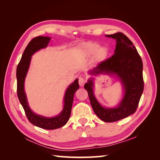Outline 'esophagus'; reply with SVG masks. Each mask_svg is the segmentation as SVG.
I'll return each mask as SVG.
<instances>
[{
    "mask_svg": "<svg viewBox=\"0 0 160 160\" xmlns=\"http://www.w3.org/2000/svg\"><path fill=\"white\" fill-rule=\"evenodd\" d=\"M85 79L84 78H83V77H79V85L81 87V86H83L85 83Z\"/></svg>",
    "mask_w": 160,
    "mask_h": 160,
    "instance_id": "obj_1",
    "label": "esophagus"
}]
</instances>
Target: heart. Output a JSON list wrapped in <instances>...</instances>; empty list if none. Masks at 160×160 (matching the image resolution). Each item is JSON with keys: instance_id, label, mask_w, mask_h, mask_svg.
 Masks as SVG:
<instances>
[{"instance_id": "b5f03b06", "label": "heart", "mask_w": 160, "mask_h": 160, "mask_svg": "<svg viewBox=\"0 0 160 160\" xmlns=\"http://www.w3.org/2000/svg\"><path fill=\"white\" fill-rule=\"evenodd\" d=\"M84 49L87 55H94L95 59L98 61L105 60L108 55V49L106 47H100L98 42H88L84 46Z\"/></svg>"}]
</instances>
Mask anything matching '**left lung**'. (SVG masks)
Returning <instances> with one entry per match:
<instances>
[{
    "instance_id": "1",
    "label": "left lung",
    "mask_w": 160,
    "mask_h": 160,
    "mask_svg": "<svg viewBox=\"0 0 160 160\" xmlns=\"http://www.w3.org/2000/svg\"><path fill=\"white\" fill-rule=\"evenodd\" d=\"M106 36L117 41L115 54L100 62L91 72L117 75L124 87L123 98L118 108H104L95 98L92 79L89 80L84 88L88 91L91 105L97 116L105 122H114L134 113L138 107L144 88L143 62L133 42L123 33L119 32Z\"/></svg>"
}]
</instances>
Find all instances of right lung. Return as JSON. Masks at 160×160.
<instances>
[{"instance_id": "1", "label": "right lung", "mask_w": 160, "mask_h": 160, "mask_svg": "<svg viewBox=\"0 0 160 160\" xmlns=\"http://www.w3.org/2000/svg\"><path fill=\"white\" fill-rule=\"evenodd\" d=\"M49 40V37L38 36L33 38L27 46L17 68V91L19 101L25 110L28 121L38 128L45 129H55L63 126L69 119L74 94L79 88L78 79H76L66 91L64 98L65 105L63 110L60 115L52 118H43L33 113L28 107L26 95L24 91V81L29 67L31 56L38 50L46 47Z\"/></svg>"}]
</instances>
